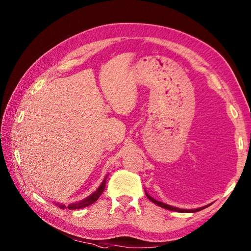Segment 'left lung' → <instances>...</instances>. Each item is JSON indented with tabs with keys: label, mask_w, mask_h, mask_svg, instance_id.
Listing matches in <instances>:
<instances>
[{
	"label": "left lung",
	"mask_w": 251,
	"mask_h": 251,
	"mask_svg": "<svg viewBox=\"0 0 251 251\" xmlns=\"http://www.w3.org/2000/svg\"><path fill=\"white\" fill-rule=\"evenodd\" d=\"M146 195H147V197H148L149 200H150L151 201H153L154 204H156L157 206L162 207V208H165V209L173 210V211H178V212H196V211H200V210H201V209H205L206 207H208V206H210V205H211V204H209V205H206V206H204V207L196 208V209H181V208L174 207V206H170V205L165 204V202H163V201H156V200H154L152 196H150V195H149V194L147 193V191H146Z\"/></svg>",
	"instance_id": "1"
}]
</instances>
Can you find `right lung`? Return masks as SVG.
Returning <instances> with one entry per match:
<instances>
[{
  "instance_id": "add662e5",
  "label": "right lung",
  "mask_w": 251,
  "mask_h": 251,
  "mask_svg": "<svg viewBox=\"0 0 251 251\" xmlns=\"http://www.w3.org/2000/svg\"><path fill=\"white\" fill-rule=\"evenodd\" d=\"M106 178H108V177H105V178L103 179L102 182H101V184L98 186V189L96 190L93 194H90L89 196L85 197L84 200L79 201L72 202V204H69L68 206H66L65 204H59V202H55V204H56L58 207H59V208H61V209H65V208H68V209H70V210L81 209V208L87 207V206H89V205L94 204V202L99 199L100 195L103 193L104 188H105V181H106Z\"/></svg>"
}]
</instances>
